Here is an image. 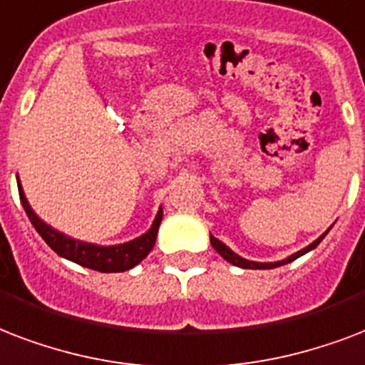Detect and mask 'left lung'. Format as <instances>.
<instances>
[{"instance_id": "1", "label": "left lung", "mask_w": 365, "mask_h": 365, "mask_svg": "<svg viewBox=\"0 0 365 365\" xmlns=\"http://www.w3.org/2000/svg\"><path fill=\"white\" fill-rule=\"evenodd\" d=\"M329 232V230H327ZM327 232L322 235V237H318L314 243H310L306 249L299 250V252H294V255H291L289 258H285V260H279V262H250V260H245V258H241L239 255H235L230 247H226V245L222 243V241H218V239L214 237V235H210V245H212L214 249H216V252H218L220 257L224 258V260H227L230 264H233V266H239V268H247V269H268V268H277V266H283V264H289L293 262V260H297L299 257H302V255H306L308 250L316 249L319 243H322V239L327 235Z\"/></svg>"}]
</instances>
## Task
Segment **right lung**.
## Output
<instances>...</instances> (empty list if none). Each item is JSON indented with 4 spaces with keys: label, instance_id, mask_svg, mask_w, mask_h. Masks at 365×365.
I'll list each match as a JSON object with an SVG mask.
<instances>
[{
    "label": "right lung",
    "instance_id": "1",
    "mask_svg": "<svg viewBox=\"0 0 365 365\" xmlns=\"http://www.w3.org/2000/svg\"><path fill=\"white\" fill-rule=\"evenodd\" d=\"M19 183V195H21V202L24 210H26L28 218L32 222V226L36 227V232L40 233L41 239L51 247L59 257L68 258L72 262L80 264L83 268L96 269V272H126V269L138 266L143 258L151 252L157 241L158 226L163 220V208L158 210L157 218L153 222L151 230L143 233L141 237L128 241L124 245H113V247H99V245L83 243V241H76V239L66 237L65 233H59L57 230H53L51 226H47L43 220L38 218V214L32 210L30 202H28L26 195L21 187V180H16Z\"/></svg>",
    "mask_w": 365,
    "mask_h": 365
}]
</instances>
